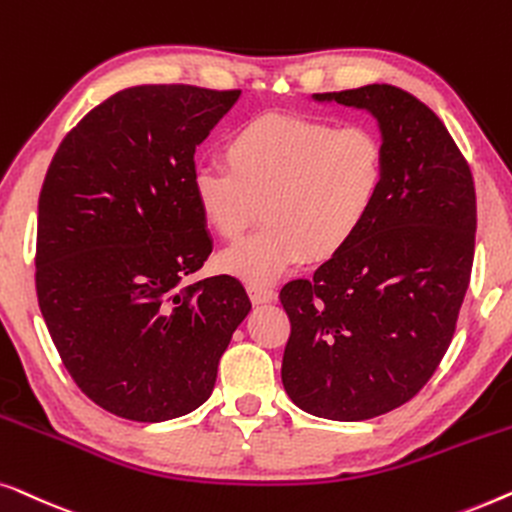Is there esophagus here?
Instances as JSON below:
<instances>
[{
	"label": "esophagus",
	"mask_w": 512,
	"mask_h": 512,
	"mask_svg": "<svg viewBox=\"0 0 512 512\" xmlns=\"http://www.w3.org/2000/svg\"><path fill=\"white\" fill-rule=\"evenodd\" d=\"M248 294L253 304H266V301L276 297V290L271 285H248Z\"/></svg>",
	"instance_id": "obj_1"
}]
</instances>
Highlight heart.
Segmentation results:
<instances>
[{"label": "heart", "mask_w": 512, "mask_h": 512, "mask_svg": "<svg viewBox=\"0 0 512 512\" xmlns=\"http://www.w3.org/2000/svg\"><path fill=\"white\" fill-rule=\"evenodd\" d=\"M225 162L199 167L204 225L236 241L262 204L264 227L218 257L225 273L266 285L308 257L325 262L364 232L387 187V146L373 127L259 115L227 136Z\"/></svg>", "instance_id": "b5f03b06"}]
</instances>
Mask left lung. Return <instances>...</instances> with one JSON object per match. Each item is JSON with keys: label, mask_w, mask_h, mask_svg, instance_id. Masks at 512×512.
Returning <instances> with one entry per match:
<instances>
[{"label": "left lung", "mask_w": 512, "mask_h": 512, "mask_svg": "<svg viewBox=\"0 0 512 512\" xmlns=\"http://www.w3.org/2000/svg\"><path fill=\"white\" fill-rule=\"evenodd\" d=\"M313 97L378 120L387 187L343 253L280 290V376L306 413L359 422L413 399L448 350L471 280L475 185L441 118L410 92L373 83Z\"/></svg>", "instance_id": "obj_1"}]
</instances>
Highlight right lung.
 Returning a JSON list of instances; mask_svg holds the SVG:
<instances>
[{"instance_id": "obj_1", "label": "right lung", "mask_w": 512, "mask_h": 512, "mask_svg": "<svg viewBox=\"0 0 512 512\" xmlns=\"http://www.w3.org/2000/svg\"><path fill=\"white\" fill-rule=\"evenodd\" d=\"M241 90L136 85L64 136L39 194L37 297L69 376L109 413L164 422L211 397L250 311L239 280L199 271L213 241L194 150Z\"/></svg>"}]
</instances>
